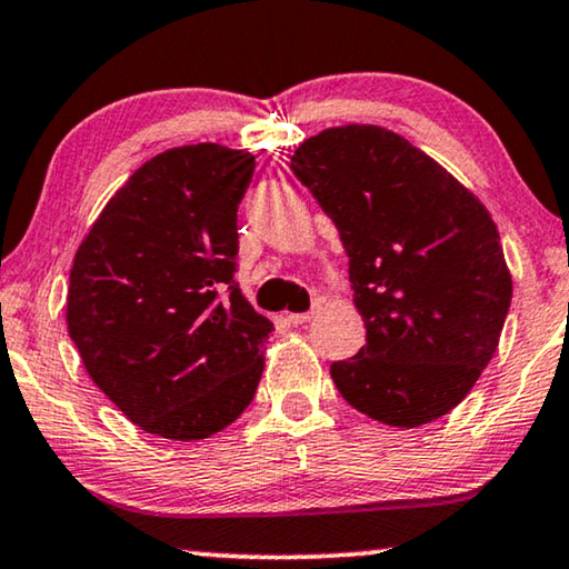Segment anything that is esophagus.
<instances>
[{
	"mask_svg": "<svg viewBox=\"0 0 569 569\" xmlns=\"http://www.w3.org/2000/svg\"><path fill=\"white\" fill-rule=\"evenodd\" d=\"M313 316H316L313 310H308V313H290L287 316V321H290L292 326H300V323H308Z\"/></svg>",
	"mask_w": 569,
	"mask_h": 569,
	"instance_id": "1",
	"label": "esophagus"
}]
</instances>
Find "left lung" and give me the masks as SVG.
<instances>
[{
  "mask_svg": "<svg viewBox=\"0 0 569 569\" xmlns=\"http://www.w3.org/2000/svg\"><path fill=\"white\" fill-rule=\"evenodd\" d=\"M292 173L337 224L368 345L331 365L349 407L391 427L456 409L492 360L512 298L487 207L409 139L323 129Z\"/></svg>",
  "mask_w": 569,
  "mask_h": 569,
  "instance_id": "left-lung-1",
  "label": "left lung"
}]
</instances>
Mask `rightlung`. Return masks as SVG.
<instances>
[{
    "mask_svg": "<svg viewBox=\"0 0 569 569\" xmlns=\"http://www.w3.org/2000/svg\"><path fill=\"white\" fill-rule=\"evenodd\" d=\"M256 160L201 142L134 170L77 248L67 329L129 422L204 440L243 415L271 326L238 290V204Z\"/></svg>",
    "mask_w": 569,
    "mask_h": 569,
    "instance_id": "obj_1",
    "label": "right lung"
}]
</instances>
